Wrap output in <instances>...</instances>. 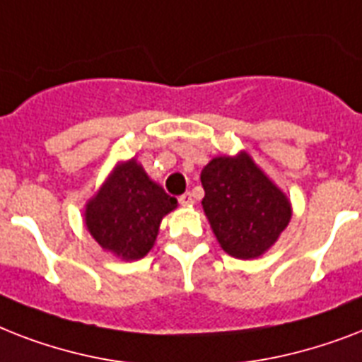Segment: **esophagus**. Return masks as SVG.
I'll use <instances>...</instances> for the list:
<instances>
[{
	"instance_id": "34e87169",
	"label": "esophagus",
	"mask_w": 362,
	"mask_h": 362,
	"mask_svg": "<svg viewBox=\"0 0 362 362\" xmlns=\"http://www.w3.org/2000/svg\"><path fill=\"white\" fill-rule=\"evenodd\" d=\"M178 203H180L182 206H193V195L192 193H184V195L178 197Z\"/></svg>"
}]
</instances>
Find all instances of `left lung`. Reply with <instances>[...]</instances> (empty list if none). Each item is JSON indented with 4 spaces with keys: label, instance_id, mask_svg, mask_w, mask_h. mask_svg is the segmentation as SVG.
Returning <instances> with one entry per match:
<instances>
[{
    "label": "left lung",
    "instance_id": "left-lung-1",
    "mask_svg": "<svg viewBox=\"0 0 362 362\" xmlns=\"http://www.w3.org/2000/svg\"><path fill=\"white\" fill-rule=\"evenodd\" d=\"M203 209L216 238L229 255L259 257L291 220L287 197L247 153L214 158L201 173Z\"/></svg>",
    "mask_w": 362,
    "mask_h": 362
}]
</instances>
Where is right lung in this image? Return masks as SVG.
<instances>
[{"instance_id":"right-lung-1","label":"right lung","mask_w":362,"mask_h":362,"mask_svg":"<svg viewBox=\"0 0 362 362\" xmlns=\"http://www.w3.org/2000/svg\"><path fill=\"white\" fill-rule=\"evenodd\" d=\"M176 199L148 178L135 159L116 167L101 192L88 203L86 227L103 250L122 259L144 257Z\"/></svg>"}]
</instances>
